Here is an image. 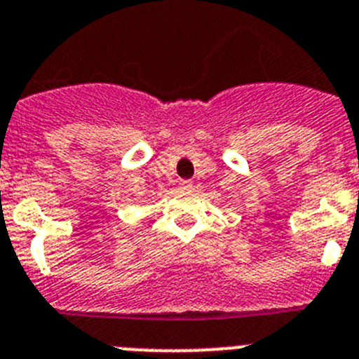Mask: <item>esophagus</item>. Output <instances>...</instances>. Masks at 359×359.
<instances>
[{"label":"esophagus","instance_id":"1","mask_svg":"<svg viewBox=\"0 0 359 359\" xmlns=\"http://www.w3.org/2000/svg\"><path fill=\"white\" fill-rule=\"evenodd\" d=\"M180 189L190 190L192 189V182H190V180H182V182H180Z\"/></svg>","mask_w":359,"mask_h":359}]
</instances>
